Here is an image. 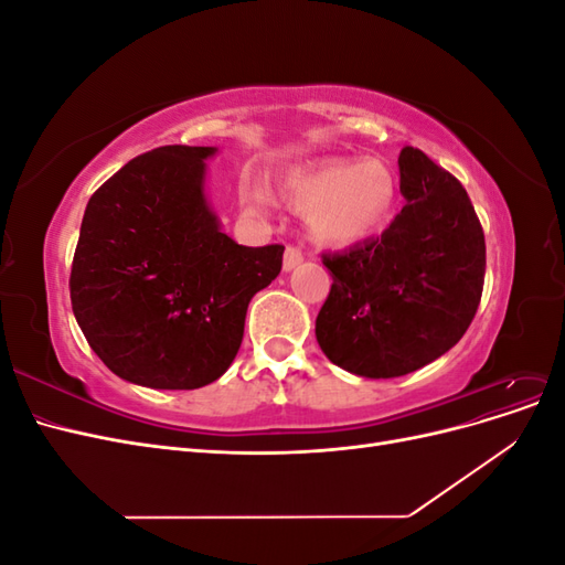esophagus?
I'll list each match as a JSON object with an SVG mask.
<instances>
[{
	"label": "esophagus",
	"mask_w": 565,
	"mask_h": 565,
	"mask_svg": "<svg viewBox=\"0 0 565 565\" xmlns=\"http://www.w3.org/2000/svg\"><path fill=\"white\" fill-rule=\"evenodd\" d=\"M301 262H303V254H301V249H297V247H287V249H285V259H282V270H285V273L295 270Z\"/></svg>",
	"instance_id": "1"
}]
</instances>
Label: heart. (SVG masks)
<instances>
[{
    "label": "heart",
    "mask_w": 565,
    "mask_h": 565,
    "mask_svg": "<svg viewBox=\"0 0 565 565\" xmlns=\"http://www.w3.org/2000/svg\"><path fill=\"white\" fill-rule=\"evenodd\" d=\"M285 195L306 212V224L318 241L341 245L382 224L393 204V181L382 164L328 160L287 179ZM243 200L254 212L270 210V195L254 181L243 185Z\"/></svg>",
    "instance_id": "heart-1"
}]
</instances>
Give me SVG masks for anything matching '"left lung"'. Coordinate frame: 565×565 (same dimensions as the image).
I'll list each match as a JSON object with an SVG mask.
<instances>
[{
    "label": "left lung",
    "mask_w": 565,
    "mask_h": 565,
    "mask_svg": "<svg viewBox=\"0 0 565 565\" xmlns=\"http://www.w3.org/2000/svg\"><path fill=\"white\" fill-rule=\"evenodd\" d=\"M405 207L391 226L341 254H324L332 289L316 339L358 377H403L434 363L471 324L486 278V237L461 183L405 146Z\"/></svg>",
    "instance_id": "obj_1"
}]
</instances>
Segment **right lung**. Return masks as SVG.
<instances>
[{"mask_svg": "<svg viewBox=\"0 0 565 565\" xmlns=\"http://www.w3.org/2000/svg\"><path fill=\"white\" fill-rule=\"evenodd\" d=\"M214 146H162L127 162L84 210L71 301L92 351L119 380L200 388L243 344L252 297L278 278L282 245L221 231L204 179Z\"/></svg>", "mask_w": 565, "mask_h": 565, "instance_id": "obj_1", "label": "right lung"}]
</instances>
